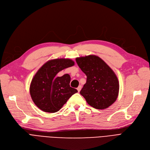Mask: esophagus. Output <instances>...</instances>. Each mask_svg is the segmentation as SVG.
I'll use <instances>...</instances> for the list:
<instances>
[{"label":"esophagus","instance_id":"esophagus-1","mask_svg":"<svg viewBox=\"0 0 150 150\" xmlns=\"http://www.w3.org/2000/svg\"><path fill=\"white\" fill-rule=\"evenodd\" d=\"M81 86L80 85L79 87L77 88V90H78V91H79V92H80V91H81Z\"/></svg>","mask_w":150,"mask_h":150}]
</instances>
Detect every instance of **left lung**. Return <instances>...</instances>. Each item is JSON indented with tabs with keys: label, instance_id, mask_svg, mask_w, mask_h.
<instances>
[{
	"label": "left lung",
	"instance_id": "obj_1",
	"mask_svg": "<svg viewBox=\"0 0 150 150\" xmlns=\"http://www.w3.org/2000/svg\"><path fill=\"white\" fill-rule=\"evenodd\" d=\"M78 66L87 76L80 94L96 109L107 108L118 96L120 84L113 70L101 58L89 55L76 58Z\"/></svg>",
	"mask_w": 150,
	"mask_h": 150
}]
</instances>
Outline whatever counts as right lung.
<instances>
[{
  "mask_svg": "<svg viewBox=\"0 0 150 150\" xmlns=\"http://www.w3.org/2000/svg\"><path fill=\"white\" fill-rule=\"evenodd\" d=\"M74 65L72 60L62 58L48 61L39 69L30 85L31 98L38 108L45 112H57L78 92L70 86L69 74L56 76L60 71Z\"/></svg>",
  "mask_w": 150,
  "mask_h": 150,
  "instance_id": "add662e5",
  "label": "right lung"
}]
</instances>
